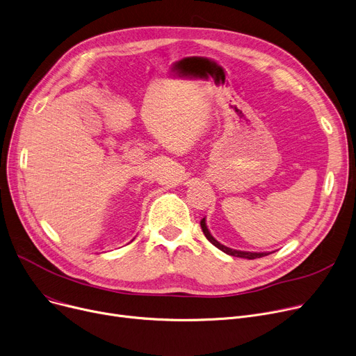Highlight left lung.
I'll return each instance as SVG.
<instances>
[{
  "label": "left lung",
  "mask_w": 356,
  "mask_h": 356,
  "mask_svg": "<svg viewBox=\"0 0 356 356\" xmlns=\"http://www.w3.org/2000/svg\"><path fill=\"white\" fill-rule=\"evenodd\" d=\"M201 228H202V233H204V236L207 237V240L210 241L211 244H214L217 248H220L221 252H224V253H227V254H229V256H234V257H241V259H248V260H253V259H260V257H264V256H267V254H270V253H252V252H240V250H233V248H228V247H225V245H222V244H220L211 234H210V232H208V228H207V224H205V218H202L201 220Z\"/></svg>",
  "instance_id": "8db88e82"
}]
</instances>
